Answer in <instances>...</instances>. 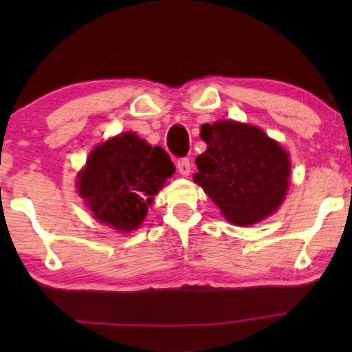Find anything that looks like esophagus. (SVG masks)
Returning <instances> with one entry per match:
<instances>
[{
  "instance_id": "1",
  "label": "esophagus",
  "mask_w": 352,
  "mask_h": 352,
  "mask_svg": "<svg viewBox=\"0 0 352 352\" xmlns=\"http://www.w3.org/2000/svg\"><path fill=\"white\" fill-rule=\"evenodd\" d=\"M176 166H177V171H179V175H182V176H189L190 175L192 165H190L189 158H179Z\"/></svg>"
}]
</instances>
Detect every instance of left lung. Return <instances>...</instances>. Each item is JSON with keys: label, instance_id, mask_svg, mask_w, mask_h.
I'll return each instance as SVG.
<instances>
[{"label": "left lung", "instance_id": "left-lung-1", "mask_svg": "<svg viewBox=\"0 0 352 352\" xmlns=\"http://www.w3.org/2000/svg\"><path fill=\"white\" fill-rule=\"evenodd\" d=\"M206 151L195 158L194 181L224 218L235 226L256 224L282 205L290 158L263 129L232 120L201 124Z\"/></svg>", "mask_w": 352, "mask_h": 352}]
</instances>
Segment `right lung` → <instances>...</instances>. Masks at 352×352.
<instances>
[{
  "label": "right lung",
  "instance_id": "add662e5",
  "mask_svg": "<svg viewBox=\"0 0 352 352\" xmlns=\"http://www.w3.org/2000/svg\"><path fill=\"white\" fill-rule=\"evenodd\" d=\"M175 171L160 146L152 147L136 133H122L89 153L78 173V194L99 223L131 232Z\"/></svg>",
  "mask_w": 352,
  "mask_h": 352
}]
</instances>
